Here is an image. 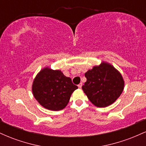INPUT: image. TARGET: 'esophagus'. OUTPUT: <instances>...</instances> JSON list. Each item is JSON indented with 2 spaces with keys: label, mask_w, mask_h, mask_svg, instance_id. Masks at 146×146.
<instances>
[{
  "label": "esophagus",
  "mask_w": 146,
  "mask_h": 146,
  "mask_svg": "<svg viewBox=\"0 0 146 146\" xmlns=\"http://www.w3.org/2000/svg\"><path fill=\"white\" fill-rule=\"evenodd\" d=\"M82 86V83L79 84H78V88H81Z\"/></svg>",
  "instance_id": "1"
}]
</instances>
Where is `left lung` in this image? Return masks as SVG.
<instances>
[{"label":"left lung","instance_id":"obj_1","mask_svg":"<svg viewBox=\"0 0 146 146\" xmlns=\"http://www.w3.org/2000/svg\"><path fill=\"white\" fill-rule=\"evenodd\" d=\"M86 82L82 88L95 106L104 108L114 103L123 92L124 81L112 65L102 62L85 73Z\"/></svg>","mask_w":146,"mask_h":146}]
</instances>
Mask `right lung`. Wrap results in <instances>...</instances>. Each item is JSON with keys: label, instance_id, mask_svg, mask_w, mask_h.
Wrapping results in <instances>:
<instances>
[{"label": "right lung", "instance_id": "add662e5", "mask_svg": "<svg viewBox=\"0 0 146 146\" xmlns=\"http://www.w3.org/2000/svg\"><path fill=\"white\" fill-rule=\"evenodd\" d=\"M78 87L59 70L44 68L34 79L32 92L41 106L51 110H60L66 107L71 94Z\"/></svg>", "mask_w": 146, "mask_h": 146}]
</instances>
